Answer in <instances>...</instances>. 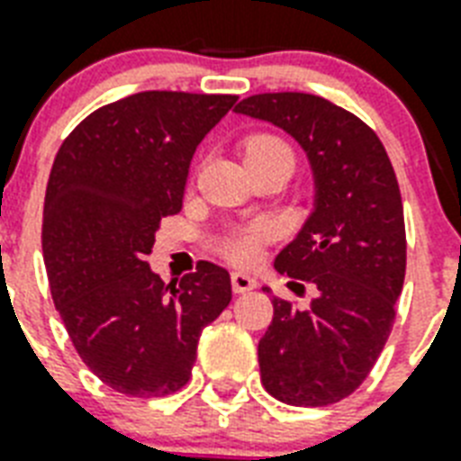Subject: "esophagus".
<instances>
[{
    "label": "esophagus",
    "instance_id": "1",
    "mask_svg": "<svg viewBox=\"0 0 461 461\" xmlns=\"http://www.w3.org/2000/svg\"><path fill=\"white\" fill-rule=\"evenodd\" d=\"M256 287V277L246 276V273H231V290L237 294L249 293Z\"/></svg>",
    "mask_w": 461,
    "mask_h": 461
}]
</instances>
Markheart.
<instances>
[{"label":"heart","instance_id":"obj_1","mask_svg":"<svg viewBox=\"0 0 461 461\" xmlns=\"http://www.w3.org/2000/svg\"><path fill=\"white\" fill-rule=\"evenodd\" d=\"M273 152H290V147L280 140V137L273 135H256L251 140H246L244 154L246 159H254V157H261V154H273ZM270 239V230L266 224H241V227H231L224 234L212 241V249L217 251V256H222L227 263H234V266H251V263L258 258L261 254V246Z\"/></svg>","mask_w":461,"mask_h":461}]
</instances>
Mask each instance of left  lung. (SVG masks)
<instances>
[{
	"mask_svg": "<svg viewBox=\"0 0 461 461\" xmlns=\"http://www.w3.org/2000/svg\"><path fill=\"white\" fill-rule=\"evenodd\" d=\"M293 135L314 171V212L276 258L307 307L273 294L258 340L266 392L293 406H329L363 384L396 319L406 227L394 167L375 130L314 94H256L234 108ZM270 293V287H263Z\"/></svg>",
	"mask_w": 461,
	"mask_h": 461,
	"instance_id": "left-lung-1",
	"label": "left lung"
}]
</instances>
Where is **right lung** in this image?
I'll list each match as a JSON object with an SVG mask.
<instances>
[{
    "instance_id": "obj_1",
    "label": "right lung",
    "mask_w": 461,
    "mask_h": 461,
    "mask_svg": "<svg viewBox=\"0 0 461 461\" xmlns=\"http://www.w3.org/2000/svg\"><path fill=\"white\" fill-rule=\"evenodd\" d=\"M237 96L140 91L86 115L52 161L43 256L55 309L84 365L128 396L188 384L200 333L231 302L230 273L200 261L164 283L145 261L181 212L195 147Z\"/></svg>"
}]
</instances>
